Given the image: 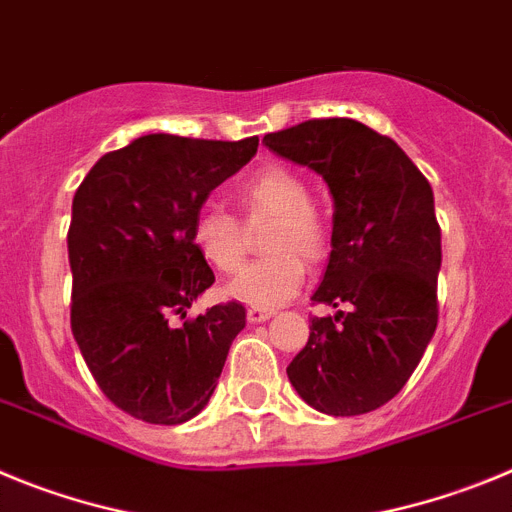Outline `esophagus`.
I'll return each mask as SVG.
<instances>
[{"instance_id":"esophagus-1","label":"esophagus","mask_w":512,"mask_h":512,"mask_svg":"<svg viewBox=\"0 0 512 512\" xmlns=\"http://www.w3.org/2000/svg\"><path fill=\"white\" fill-rule=\"evenodd\" d=\"M270 316H273L270 308H247V321H250V324H260V321H267Z\"/></svg>"}]
</instances>
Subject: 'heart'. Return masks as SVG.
<instances>
[{
    "label": "heart",
    "mask_w": 512,
    "mask_h": 512,
    "mask_svg": "<svg viewBox=\"0 0 512 512\" xmlns=\"http://www.w3.org/2000/svg\"><path fill=\"white\" fill-rule=\"evenodd\" d=\"M237 206L247 227L270 222L262 239L265 260L245 267L227 285V296L255 308H278L301 290L308 262L329 247L321 214L313 209L306 181L288 168H265L237 188ZM193 245L214 270L237 273L247 257V229L232 214L204 209L193 222Z\"/></svg>",
    "instance_id": "1"
}]
</instances>
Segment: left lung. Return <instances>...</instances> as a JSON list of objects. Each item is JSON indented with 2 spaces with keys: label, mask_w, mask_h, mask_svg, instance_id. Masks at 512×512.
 Returning <instances> with one entry per match:
<instances>
[{
  "label": "left lung",
  "mask_w": 512,
  "mask_h": 512,
  "mask_svg": "<svg viewBox=\"0 0 512 512\" xmlns=\"http://www.w3.org/2000/svg\"><path fill=\"white\" fill-rule=\"evenodd\" d=\"M275 155L316 170L334 199L331 255L288 380L326 416H362L400 393L439 321L441 229L434 191L398 142L354 119L308 122L262 137Z\"/></svg>",
  "instance_id": "left-lung-1"
}]
</instances>
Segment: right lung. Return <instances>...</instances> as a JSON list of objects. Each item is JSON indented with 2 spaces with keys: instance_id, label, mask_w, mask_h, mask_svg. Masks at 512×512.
<instances>
[{
  "instance_id": "right-lung-1",
  "label": "right lung",
  "mask_w": 512,
  "mask_h": 512,
  "mask_svg": "<svg viewBox=\"0 0 512 512\" xmlns=\"http://www.w3.org/2000/svg\"><path fill=\"white\" fill-rule=\"evenodd\" d=\"M257 145L142 135L99 158L73 196V339L101 393L140 421L176 426L204 411L245 329L237 301L186 311L214 283L193 222Z\"/></svg>"
}]
</instances>
